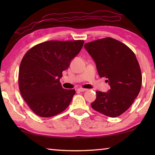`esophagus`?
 <instances>
[{
	"mask_svg": "<svg viewBox=\"0 0 155 155\" xmlns=\"http://www.w3.org/2000/svg\"><path fill=\"white\" fill-rule=\"evenodd\" d=\"M87 89H83V88H78V89H77V91H81V92H83V91H87Z\"/></svg>",
	"mask_w": 155,
	"mask_h": 155,
	"instance_id": "1",
	"label": "esophagus"
}]
</instances>
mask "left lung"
<instances>
[{"label":"left lung","instance_id":"obj_1","mask_svg":"<svg viewBox=\"0 0 155 155\" xmlns=\"http://www.w3.org/2000/svg\"><path fill=\"white\" fill-rule=\"evenodd\" d=\"M84 47L95 62L99 77H105L110 90L96 91L91 106L101 114L115 117L129 108L141 90V72L135 54L111 38L86 43Z\"/></svg>","mask_w":155,"mask_h":155}]
</instances>
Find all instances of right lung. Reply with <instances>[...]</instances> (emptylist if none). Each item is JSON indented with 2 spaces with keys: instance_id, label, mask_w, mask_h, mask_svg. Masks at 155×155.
I'll return each mask as SVG.
<instances>
[{
  "instance_id": "right-lung-1",
  "label": "right lung",
  "mask_w": 155,
  "mask_h": 155,
  "mask_svg": "<svg viewBox=\"0 0 155 155\" xmlns=\"http://www.w3.org/2000/svg\"><path fill=\"white\" fill-rule=\"evenodd\" d=\"M83 44V40L48 41L25 54L20 65L19 89L35 114L52 117L69 106L75 90L64 89L59 80Z\"/></svg>"
}]
</instances>
